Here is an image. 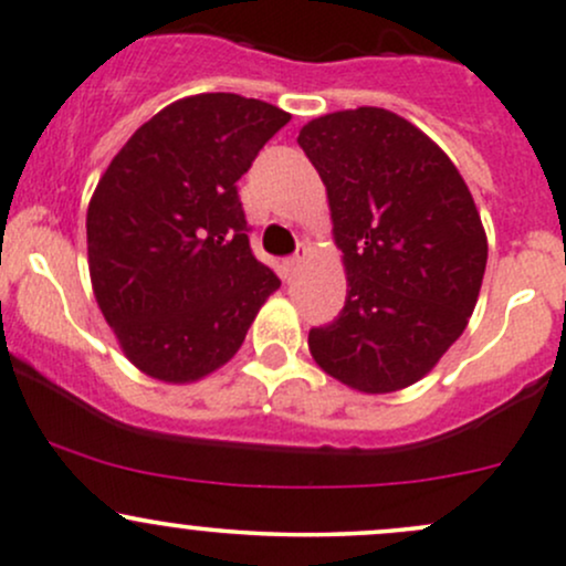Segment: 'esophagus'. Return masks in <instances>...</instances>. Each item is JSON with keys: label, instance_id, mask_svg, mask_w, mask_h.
Segmentation results:
<instances>
[{"label": "esophagus", "instance_id": "obj_1", "mask_svg": "<svg viewBox=\"0 0 566 566\" xmlns=\"http://www.w3.org/2000/svg\"><path fill=\"white\" fill-rule=\"evenodd\" d=\"M308 249H312V247H308V243H306V241H303V243H301V247H298V252H295V254H293V258H287V260H284V276H293V273H295V271H298V265L303 263V260H306Z\"/></svg>", "mask_w": 566, "mask_h": 566}]
</instances>
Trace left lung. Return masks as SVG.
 <instances>
[{
	"label": "left lung",
	"instance_id": "8db88e82",
	"mask_svg": "<svg viewBox=\"0 0 566 566\" xmlns=\"http://www.w3.org/2000/svg\"><path fill=\"white\" fill-rule=\"evenodd\" d=\"M298 146L325 184L347 271L342 314L308 331L312 358L368 396L409 388L478 303L488 238L472 192L437 143L385 108L312 118Z\"/></svg>",
	"mask_w": 566,
	"mask_h": 566
}]
</instances>
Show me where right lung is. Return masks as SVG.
<instances>
[{
  "label": "right lung",
  "instance_id": "1",
  "mask_svg": "<svg viewBox=\"0 0 566 566\" xmlns=\"http://www.w3.org/2000/svg\"><path fill=\"white\" fill-rule=\"evenodd\" d=\"M287 122L241 94L176 99L99 178L86 211L94 298L148 377L187 385L217 371L282 284L249 249L235 184Z\"/></svg>",
  "mask_w": 566,
  "mask_h": 566
}]
</instances>
